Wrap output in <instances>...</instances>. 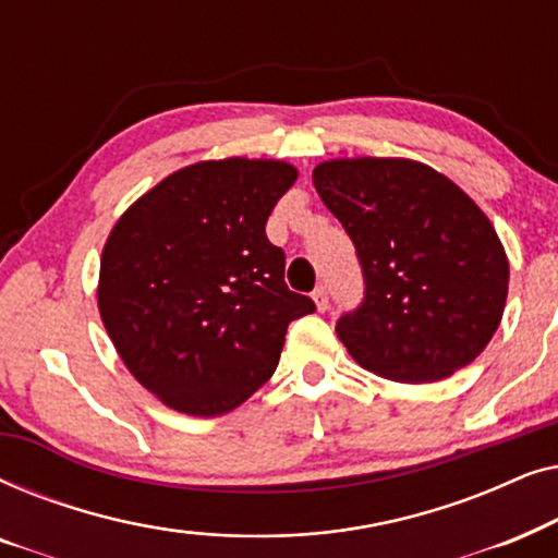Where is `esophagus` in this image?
Returning <instances> with one entry per match:
<instances>
[{
	"mask_svg": "<svg viewBox=\"0 0 558 558\" xmlns=\"http://www.w3.org/2000/svg\"><path fill=\"white\" fill-rule=\"evenodd\" d=\"M312 300H315L319 312H325L327 307H330V294H327L325 287H317L315 292H312Z\"/></svg>",
	"mask_w": 558,
	"mask_h": 558,
	"instance_id": "obj_1",
	"label": "esophagus"
}]
</instances>
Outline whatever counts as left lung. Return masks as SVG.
Wrapping results in <instances>:
<instances>
[{
    "label": "left lung",
    "instance_id": "obj_1",
    "mask_svg": "<svg viewBox=\"0 0 558 558\" xmlns=\"http://www.w3.org/2000/svg\"><path fill=\"white\" fill-rule=\"evenodd\" d=\"M312 182L363 271L361 304L335 323L348 353L401 384L441 380L475 361L508 296V258L485 213L411 159H332Z\"/></svg>",
    "mask_w": 558,
    "mask_h": 558
}]
</instances>
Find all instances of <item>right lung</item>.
Returning a JSON list of instances; mask_svg holds the SVG:
<instances>
[{
  "instance_id": "obj_1",
  "label": "right lung",
  "mask_w": 558,
  "mask_h": 558,
  "mask_svg": "<svg viewBox=\"0 0 558 558\" xmlns=\"http://www.w3.org/2000/svg\"><path fill=\"white\" fill-rule=\"evenodd\" d=\"M296 170L197 162L142 195L101 256L98 310L121 361L167 407L226 414L277 371L289 323L315 312L284 281L266 220Z\"/></svg>"
}]
</instances>
